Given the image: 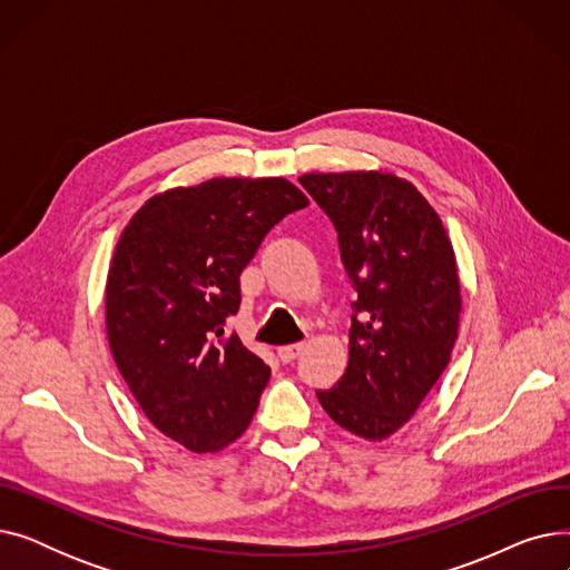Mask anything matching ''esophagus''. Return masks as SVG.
Listing matches in <instances>:
<instances>
[{
    "instance_id": "obj_1",
    "label": "esophagus",
    "mask_w": 570,
    "mask_h": 570,
    "mask_svg": "<svg viewBox=\"0 0 570 570\" xmlns=\"http://www.w3.org/2000/svg\"><path fill=\"white\" fill-rule=\"evenodd\" d=\"M303 348H305V344H303V342H297V344H286V346H279V348H277V355H279V361H282V363H293L295 357L303 353Z\"/></svg>"
}]
</instances>
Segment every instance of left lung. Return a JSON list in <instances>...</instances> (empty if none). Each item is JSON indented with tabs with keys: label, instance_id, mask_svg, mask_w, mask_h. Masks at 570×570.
I'll return each instance as SVG.
<instances>
[{
	"label": "left lung",
	"instance_id": "1",
	"mask_svg": "<svg viewBox=\"0 0 570 570\" xmlns=\"http://www.w3.org/2000/svg\"><path fill=\"white\" fill-rule=\"evenodd\" d=\"M301 185L331 217L351 303L348 367L316 397L355 436L395 434L432 391L460 327V277L445 228L411 183L391 173H307Z\"/></svg>",
	"mask_w": 570,
	"mask_h": 570
}]
</instances>
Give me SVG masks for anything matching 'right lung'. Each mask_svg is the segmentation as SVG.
Instances as JSON below:
<instances>
[{"mask_svg": "<svg viewBox=\"0 0 570 570\" xmlns=\"http://www.w3.org/2000/svg\"><path fill=\"white\" fill-rule=\"evenodd\" d=\"M307 205L284 177H215L153 196L119 237L106 282L115 365L149 423L191 453L252 421L269 367L224 325L267 230Z\"/></svg>", "mask_w": 570, "mask_h": 570, "instance_id": "right-lung-1", "label": "right lung"}]
</instances>
